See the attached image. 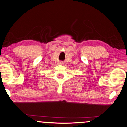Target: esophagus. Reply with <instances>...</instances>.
Returning <instances> with one entry per match:
<instances>
[{
	"label": "esophagus",
	"instance_id": "34e87169",
	"mask_svg": "<svg viewBox=\"0 0 127 127\" xmlns=\"http://www.w3.org/2000/svg\"><path fill=\"white\" fill-rule=\"evenodd\" d=\"M59 64H60V65H63V62H60L59 63Z\"/></svg>",
	"mask_w": 127,
	"mask_h": 127
}]
</instances>
